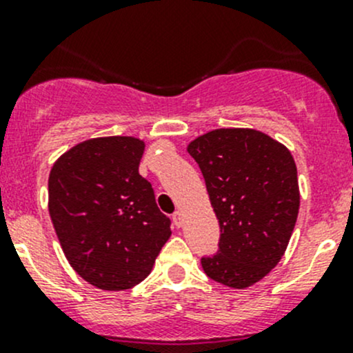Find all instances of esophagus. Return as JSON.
Wrapping results in <instances>:
<instances>
[{
    "label": "esophagus",
    "mask_w": 353,
    "mask_h": 353,
    "mask_svg": "<svg viewBox=\"0 0 353 353\" xmlns=\"http://www.w3.org/2000/svg\"><path fill=\"white\" fill-rule=\"evenodd\" d=\"M172 222H174V225H176V227H183V223H184L183 213H181V212L174 213V215H172Z\"/></svg>",
    "instance_id": "esophagus-1"
}]
</instances>
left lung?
Segmentation results:
<instances>
[{"mask_svg":"<svg viewBox=\"0 0 353 353\" xmlns=\"http://www.w3.org/2000/svg\"><path fill=\"white\" fill-rule=\"evenodd\" d=\"M205 177L219 219V251L201 258L206 275L245 288L282 259L297 222L299 181L294 157L268 134L222 128L188 145Z\"/></svg>","mask_w":353,"mask_h":353,"instance_id":"1","label":"left lung"}]
</instances>
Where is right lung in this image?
<instances>
[{"mask_svg": "<svg viewBox=\"0 0 353 353\" xmlns=\"http://www.w3.org/2000/svg\"><path fill=\"white\" fill-rule=\"evenodd\" d=\"M145 143L133 137L74 145L49 174V215L74 272L102 290L147 279L170 237V220L140 176Z\"/></svg>", "mask_w": 353, "mask_h": 353, "instance_id": "add662e5", "label": "right lung"}]
</instances>
